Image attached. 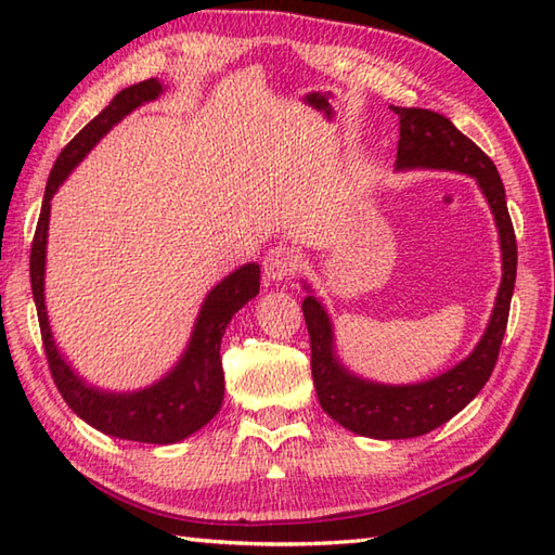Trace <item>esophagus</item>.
Returning a JSON list of instances; mask_svg holds the SVG:
<instances>
[{
    "instance_id": "obj_1",
    "label": "esophagus",
    "mask_w": 555,
    "mask_h": 555,
    "mask_svg": "<svg viewBox=\"0 0 555 555\" xmlns=\"http://www.w3.org/2000/svg\"><path fill=\"white\" fill-rule=\"evenodd\" d=\"M262 267H264V276L269 281H274V284H279V281H286L293 274H296L298 255H296V250H293V247L276 245L267 253Z\"/></svg>"
}]
</instances>
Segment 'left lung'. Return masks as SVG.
Listing matches in <instances>:
<instances>
[{
    "mask_svg": "<svg viewBox=\"0 0 555 555\" xmlns=\"http://www.w3.org/2000/svg\"><path fill=\"white\" fill-rule=\"evenodd\" d=\"M393 112L400 121L396 171L436 169L475 179L496 221L503 276L489 324L473 352L451 370L417 384H382L348 370L336 350L332 317L302 279V288L310 293L302 300V314L310 332L312 379L320 405L340 427L379 441L429 434L455 417L485 388L496 367L517 271L515 231L505 205V188L493 162L443 114L412 107H393Z\"/></svg>",
    "mask_w": 555,
    "mask_h": 555,
    "instance_id": "obj_1",
    "label": "left lung"
}]
</instances>
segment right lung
Returning a JSON list of instances; mask_svg holds the SVG:
<instances>
[{"instance_id":"add662e5","label":"right lung","mask_w":555,"mask_h":555,"mask_svg":"<svg viewBox=\"0 0 555 555\" xmlns=\"http://www.w3.org/2000/svg\"><path fill=\"white\" fill-rule=\"evenodd\" d=\"M164 90L167 88L157 78L124 88L56 157L50 179H47L40 221L30 247V286L35 308H38L47 362H50L54 384L68 408L90 427L114 436V439L169 446L203 429L221 410V338L231 317L259 293V264L247 262L238 267L207 293L181 358L167 374H162V379L135 388V391H109V388H100L82 379L74 364L59 350L44 305L47 235H50L52 197L59 185L116 124L143 104L155 102L164 95Z\"/></svg>"}]
</instances>
